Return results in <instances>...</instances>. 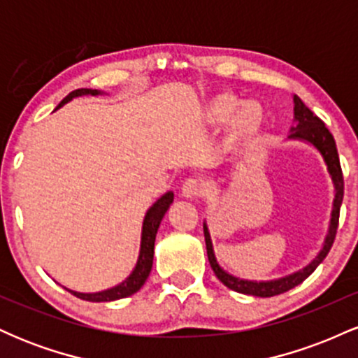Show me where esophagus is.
<instances>
[{
  "mask_svg": "<svg viewBox=\"0 0 358 358\" xmlns=\"http://www.w3.org/2000/svg\"><path fill=\"white\" fill-rule=\"evenodd\" d=\"M182 193L183 196L187 199H199L205 193V185L202 180H196V178H188L185 180L183 187H182Z\"/></svg>",
  "mask_w": 358,
  "mask_h": 358,
  "instance_id": "1",
  "label": "esophagus"
}]
</instances>
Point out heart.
I'll return each instance as SVG.
<instances>
[{
    "mask_svg": "<svg viewBox=\"0 0 358 358\" xmlns=\"http://www.w3.org/2000/svg\"><path fill=\"white\" fill-rule=\"evenodd\" d=\"M202 117L208 126L227 124L229 141L242 145L256 139L266 126V110L256 99L242 102L236 94L219 92L205 102Z\"/></svg>",
    "mask_w": 358,
    "mask_h": 358,
    "instance_id": "heart-1",
    "label": "heart"
}]
</instances>
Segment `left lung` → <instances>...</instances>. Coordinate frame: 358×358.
I'll return each mask as SVG.
<instances>
[{"instance_id":"1","label":"left lung","mask_w":358,"mask_h":358,"mask_svg":"<svg viewBox=\"0 0 358 358\" xmlns=\"http://www.w3.org/2000/svg\"><path fill=\"white\" fill-rule=\"evenodd\" d=\"M294 101V119H296V126L291 127V134L287 138L289 139H301V141L310 143L316 150L320 151L323 156L324 163H327L328 173L331 176V182L335 187V200H334V210H331V220H330V229H328V236L324 239L323 249L320 250V254L316 256L306 268H303L298 273L289 274V276L274 279V281H248V279H239L232 274L225 273L220 268L219 262H217L215 254H213L210 234H208L207 224H203V234H205V244H207V256L208 262H210L213 273L215 276L224 282L229 289L237 291L242 294H250V296H259V298H271L276 296V294L286 293V291L293 289L294 286L301 285L305 279L310 276L313 271L318 268L320 262L327 257V254L330 252L331 245H334L336 229H338V219H340V205L343 202V173L342 166H340V158L338 151H336L335 139L331 136V133L328 131V127L324 126V122L318 116H315L310 109L306 108L305 102L299 99L298 96L293 97Z\"/></svg>"}]
</instances>
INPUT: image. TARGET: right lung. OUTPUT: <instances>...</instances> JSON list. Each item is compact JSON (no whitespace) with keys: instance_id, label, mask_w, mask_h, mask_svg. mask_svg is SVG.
Masks as SVG:
<instances>
[{"instance_id":"1","label":"right lung","mask_w":358,"mask_h":358,"mask_svg":"<svg viewBox=\"0 0 358 358\" xmlns=\"http://www.w3.org/2000/svg\"><path fill=\"white\" fill-rule=\"evenodd\" d=\"M99 96V90L96 89H77L72 90L64 101L57 106V109L60 106L67 104L69 101H72L73 97L79 96ZM171 202H173V192H168L162 199H158L153 203V207L146 212L145 220H143V234H141V249H139V257H138V264L134 268L131 276L122 281L121 285L110 287V289L106 291H99V293H77V291H71L73 296L85 299V301H94V303H101V301H114V299H121L126 296H131L136 291L141 289V286L145 285V281L150 276L151 268H153V254H155V239H156V232H158L159 224H162V219L165 217V213L168 208H170Z\"/></svg>"}]
</instances>
